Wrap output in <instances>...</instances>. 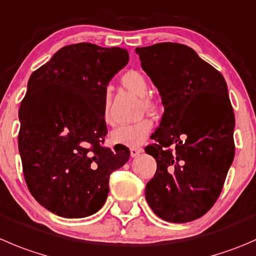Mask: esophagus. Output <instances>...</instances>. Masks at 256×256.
<instances>
[{
	"label": "esophagus",
	"mask_w": 256,
	"mask_h": 256,
	"mask_svg": "<svg viewBox=\"0 0 256 256\" xmlns=\"http://www.w3.org/2000/svg\"><path fill=\"white\" fill-rule=\"evenodd\" d=\"M141 152H142V148H130V154L132 158H136V156L140 155Z\"/></svg>",
	"instance_id": "esophagus-1"
}]
</instances>
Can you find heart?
Returning <instances> with one entry per match:
<instances>
[{"label": "heart", "instance_id": "b5f03b06", "mask_svg": "<svg viewBox=\"0 0 256 256\" xmlns=\"http://www.w3.org/2000/svg\"><path fill=\"white\" fill-rule=\"evenodd\" d=\"M121 84L125 88L131 92L136 94L141 98L144 108L146 110H154L156 108V101L152 96L148 95V81L141 72L136 70H128L121 76ZM102 118L106 122L110 121L108 115V98L105 96L102 104ZM154 128V122L151 118H144L141 120L132 124H125L114 128L110 134V140L116 145L125 146H138L146 141Z\"/></svg>", "mask_w": 256, "mask_h": 256}]
</instances>
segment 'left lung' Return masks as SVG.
Listing matches in <instances>:
<instances>
[{"label": "left lung", "mask_w": 256, "mask_h": 256, "mask_svg": "<svg viewBox=\"0 0 256 256\" xmlns=\"http://www.w3.org/2000/svg\"><path fill=\"white\" fill-rule=\"evenodd\" d=\"M136 52L164 105L154 144L145 148L158 164L146 200L162 220L192 222L216 202L234 160L235 116L226 82L186 44L161 42Z\"/></svg>", "instance_id": "8db88e82"}]
</instances>
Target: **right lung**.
<instances>
[{
    "mask_svg": "<svg viewBox=\"0 0 256 256\" xmlns=\"http://www.w3.org/2000/svg\"><path fill=\"white\" fill-rule=\"evenodd\" d=\"M128 61L121 47L68 44L34 71L18 110V150L32 196L64 218H85L105 204L108 178L130 158L104 146L108 81Z\"/></svg>",
    "mask_w": 256,
    "mask_h": 256,
    "instance_id": "1",
    "label": "right lung"
}]
</instances>
